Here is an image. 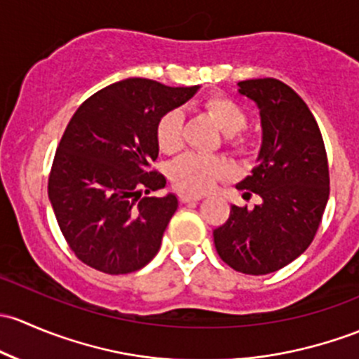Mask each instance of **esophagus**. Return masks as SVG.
Here are the masks:
<instances>
[{
  "instance_id": "1",
  "label": "esophagus",
  "mask_w": 359,
  "mask_h": 359,
  "mask_svg": "<svg viewBox=\"0 0 359 359\" xmlns=\"http://www.w3.org/2000/svg\"><path fill=\"white\" fill-rule=\"evenodd\" d=\"M202 195H191V194H181L180 195V201L183 202V204H190V202H198L202 201Z\"/></svg>"
}]
</instances>
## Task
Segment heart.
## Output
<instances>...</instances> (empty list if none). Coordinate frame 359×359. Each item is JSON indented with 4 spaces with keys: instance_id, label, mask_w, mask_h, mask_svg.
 I'll list each match as a JSON object with an SVG mask.
<instances>
[{
    "instance_id": "obj_1",
    "label": "heart",
    "mask_w": 359,
    "mask_h": 359,
    "mask_svg": "<svg viewBox=\"0 0 359 359\" xmlns=\"http://www.w3.org/2000/svg\"><path fill=\"white\" fill-rule=\"evenodd\" d=\"M202 112L216 124V128L226 136L228 145L238 152L247 150V142L236 138V133L242 131L247 123V116L240 105L226 97H210L202 105ZM158 149L164 154H175L183 143V116L180 110H171L164 114L157 126ZM228 175V164L219 157L209 155L187 154L172 162L169 169L172 183L183 191L190 194H204L214 187L217 180Z\"/></svg>"
}]
</instances>
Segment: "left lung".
Masks as SVG:
<instances>
[{
    "label": "left lung",
    "mask_w": 359,
    "mask_h": 359,
    "mask_svg": "<svg viewBox=\"0 0 359 359\" xmlns=\"http://www.w3.org/2000/svg\"><path fill=\"white\" fill-rule=\"evenodd\" d=\"M238 93L259 109L262 138L250 176L236 184L254 191V209L231 205L214 230V245L228 266L268 275L297 259L315 238L330 194L323 138L311 110L278 79L240 81Z\"/></svg>",
    "instance_id": "left-lung-1"
}]
</instances>
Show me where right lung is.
<instances>
[{
    "mask_svg": "<svg viewBox=\"0 0 359 359\" xmlns=\"http://www.w3.org/2000/svg\"><path fill=\"white\" fill-rule=\"evenodd\" d=\"M201 86L171 88L129 77L90 97L55 154L48 197L69 247L84 264L126 275L161 249L178 197H149L165 178L149 171L158 157L157 126Z\"/></svg>",
    "mask_w": 359,
    "mask_h": 359,
    "instance_id": "1",
    "label": "right lung"
}]
</instances>
